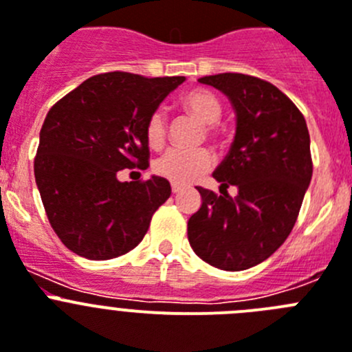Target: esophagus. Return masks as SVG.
Wrapping results in <instances>:
<instances>
[{
  "instance_id": "1",
  "label": "esophagus",
  "mask_w": 352,
  "mask_h": 352,
  "mask_svg": "<svg viewBox=\"0 0 352 352\" xmlns=\"http://www.w3.org/2000/svg\"><path fill=\"white\" fill-rule=\"evenodd\" d=\"M182 191V188H180V186H177V184H172V192L173 195H177V192H180Z\"/></svg>"
}]
</instances>
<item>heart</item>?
Instances as JSON below:
<instances>
[{"label": "heart", "instance_id": "obj_1", "mask_svg": "<svg viewBox=\"0 0 352 352\" xmlns=\"http://www.w3.org/2000/svg\"><path fill=\"white\" fill-rule=\"evenodd\" d=\"M180 103H182L184 110L191 113L196 121L205 124L207 135H215V129H217L215 122H219L221 116H223V105H221L219 98L210 91L196 89L184 94ZM166 133H168L166 116L163 110H154L145 122V140H147L148 147H163L166 142ZM212 164H214V156L207 148H198V151L172 148L156 161L154 170L157 175L168 179L177 186H186L207 173L212 168Z\"/></svg>", "mask_w": 352, "mask_h": 352}]
</instances>
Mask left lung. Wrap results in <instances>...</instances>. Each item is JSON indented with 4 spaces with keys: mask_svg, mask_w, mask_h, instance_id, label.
Segmentation results:
<instances>
[{
    "mask_svg": "<svg viewBox=\"0 0 352 352\" xmlns=\"http://www.w3.org/2000/svg\"><path fill=\"white\" fill-rule=\"evenodd\" d=\"M230 98L236 113L235 140L212 173L215 195L196 188L201 207L188 221L196 256L215 268L247 270L270 258L289 236L312 179L305 117L274 84L252 75L219 74L199 78Z\"/></svg>",
    "mask_w": 352,
    "mask_h": 352,
    "instance_id": "8db88e82",
    "label": "left lung"
}]
</instances>
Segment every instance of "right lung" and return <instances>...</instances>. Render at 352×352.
I'll return each mask as SVG.
<instances>
[{"mask_svg": "<svg viewBox=\"0 0 352 352\" xmlns=\"http://www.w3.org/2000/svg\"><path fill=\"white\" fill-rule=\"evenodd\" d=\"M186 77L109 72L82 82L47 113L34 179L56 235L87 259H112L138 245L154 212L170 198L163 177L121 182L147 168L145 122Z\"/></svg>", "mask_w": 352, "mask_h": 352, "instance_id": "obj_1", "label": "right lung"}]
</instances>
